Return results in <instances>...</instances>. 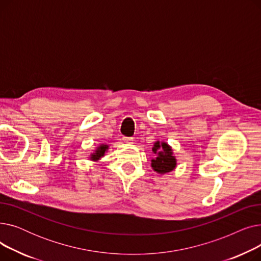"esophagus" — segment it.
<instances>
[{
    "instance_id": "1",
    "label": "esophagus",
    "mask_w": 261,
    "mask_h": 261,
    "mask_svg": "<svg viewBox=\"0 0 261 261\" xmlns=\"http://www.w3.org/2000/svg\"><path fill=\"white\" fill-rule=\"evenodd\" d=\"M122 141L125 142V143H131L132 142V138H127V136H123Z\"/></svg>"
}]
</instances>
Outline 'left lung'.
Instances as JSON below:
<instances>
[{
	"label": "left lung",
	"instance_id": "8db88e82",
	"mask_svg": "<svg viewBox=\"0 0 261 261\" xmlns=\"http://www.w3.org/2000/svg\"><path fill=\"white\" fill-rule=\"evenodd\" d=\"M156 158L151 162V167L158 173H166L173 170L176 166V160L172 154L171 148L166 143L156 142L152 148Z\"/></svg>",
	"mask_w": 261,
	"mask_h": 261
}]
</instances>
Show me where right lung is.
I'll list each match as a JSON object with an SVG mask.
<instances>
[{"label":"right lung","mask_w":261,"mask_h":261,"mask_svg":"<svg viewBox=\"0 0 261 261\" xmlns=\"http://www.w3.org/2000/svg\"><path fill=\"white\" fill-rule=\"evenodd\" d=\"M107 149H108L107 145H100L97 149H96V151L91 154V160H93V161L99 160L101 156L105 155V152H106Z\"/></svg>","instance_id":"1"}]
</instances>
